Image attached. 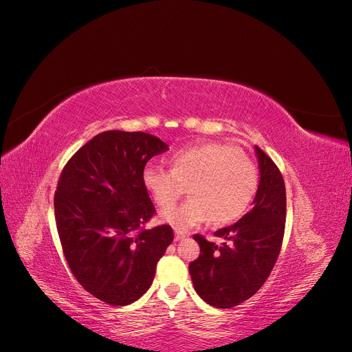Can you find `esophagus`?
Segmentation results:
<instances>
[{"label": "esophagus", "instance_id": "34e87169", "mask_svg": "<svg viewBox=\"0 0 352 352\" xmlns=\"http://www.w3.org/2000/svg\"><path fill=\"white\" fill-rule=\"evenodd\" d=\"M186 236V232H184V230H179V229H176L175 230V239L176 241H179V239H184Z\"/></svg>", "mask_w": 352, "mask_h": 352}]
</instances>
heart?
<instances>
[{"label":"heart","mask_w":352,"mask_h":352,"mask_svg":"<svg viewBox=\"0 0 352 352\" xmlns=\"http://www.w3.org/2000/svg\"><path fill=\"white\" fill-rule=\"evenodd\" d=\"M172 168L146 166L142 184L158 207H170L186 192L184 204L162 212V220L188 229L212 219L216 225L238 220L257 192L258 172L236 146L207 142L172 155Z\"/></svg>","instance_id":"1"}]
</instances>
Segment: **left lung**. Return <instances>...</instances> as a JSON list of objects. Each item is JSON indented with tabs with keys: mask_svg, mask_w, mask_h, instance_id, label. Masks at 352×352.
<instances>
[{
	"mask_svg": "<svg viewBox=\"0 0 352 352\" xmlns=\"http://www.w3.org/2000/svg\"><path fill=\"white\" fill-rule=\"evenodd\" d=\"M260 185L254 207L239 221L217 230L223 245L194 235L199 257L189 263L197 294L216 308H232L247 301L267 280L282 248L286 192L280 170L255 146Z\"/></svg>",
	"mask_w": 352,
	"mask_h": 352,
	"instance_id": "obj_1",
	"label": "left lung"
}]
</instances>
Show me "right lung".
I'll use <instances>...</instances> for the list:
<instances>
[{
  "label": "right lung",
  "mask_w": 352,
  "mask_h": 352,
  "mask_svg": "<svg viewBox=\"0 0 352 352\" xmlns=\"http://www.w3.org/2000/svg\"><path fill=\"white\" fill-rule=\"evenodd\" d=\"M167 150L150 133L105 131L74 153L60 175L54 214L63 252L83 289L105 304L140 300L173 241L168 225L144 228L155 207L142 172Z\"/></svg>",
  "instance_id": "add662e5"
}]
</instances>
